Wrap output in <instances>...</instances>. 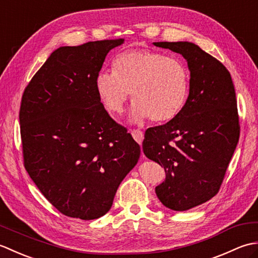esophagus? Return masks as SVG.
<instances>
[{"label":"esophagus","mask_w":258,"mask_h":258,"mask_svg":"<svg viewBox=\"0 0 258 258\" xmlns=\"http://www.w3.org/2000/svg\"><path fill=\"white\" fill-rule=\"evenodd\" d=\"M131 133H132L134 140L138 142L139 144H142V142H143V139H144L143 132H142V131H140V130H133Z\"/></svg>","instance_id":"1"}]
</instances>
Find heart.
Masks as SVG:
<instances>
[{
    "label": "heart",
    "instance_id": "obj_1",
    "mask_svg": "<svg viewBox=\"0 0 258 258\" xmlns=\"http://www.w3.org/2000/svg\"><path fill=\"white\" fill-rule=\"evenodd\" d=\"M113 72L96 75L98 97L109 112L120 115L134 96V122L172 119L185 105L189 90L188 70L180 59L152 50H130L114 58Z\"/></svg>",
    "mask_w": 258,
    "mask_h": 258
}]
</instances>
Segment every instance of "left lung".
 <instances>
[{"instance_id": "8db88e82", "label": "left lung", "mask_w": 258, "mask_h": 258, "mask_svg": "<svg viewBox=\"0 0 258 258\" xmlns=\"http://www.w3.org/2000/svg\"><path fill=\"white\" fill-rule=\"evenodd\" d=\"M182 54L190 72L189 94L180 112L147 128L143 152L160 164L166 178L158 200L173 211H187L220 190L239 139L237 101L224 65L190 42H154Z\"/></svg>"}]
</instances>
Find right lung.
I'll return each instance as SVG.
<instances>
[{
	"label": "right lung",
	"mask_w": 258,
	"mask_h": 258,
	"mask_svg": "<svg viewBox=\"0 0 258 258\" xmlns=\"http://www.w3.org/2000/svg\"><path fill=\"white\" fill-rule=\"evenodd\" d=\"M123 38L61 46L25 87L20 108L24 166L45 199L84 221L112 207L141 147L109 116L95 89L107 53Z\"/></svg>",
	"instance_id": "right-lung-1"
}]
</instances>
